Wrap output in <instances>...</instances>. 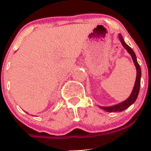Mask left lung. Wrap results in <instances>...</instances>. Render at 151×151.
I'll return each mask as SVG.
<instances>
[{"label":"left lung","mask_w":151,"mask_h":151,"mask_svg":"<svg viewBox=\"0 0 151 151\" xmlns=\"http://www.w3.org/2000/svg\"><path fill=\"white\" fill-rule=\"evenodd\" d=\"M119 39L121 40V43H122L123 46L125 47L126 50L128 51V52L131 55L132 58V60H133L135 66L137 68V78L136 81H135L134 86V89L132 91V94L130 95V96L126 100H125L123 102L120 103V104L114 105L112 106H106V107H103V106H100V108H101L104 110L106 111V112H121L123 111L124 109H126V108L129 107V106H131L135 101H136L137 98L138 96V93H139V88H140V78H141V69L140 66H139V63H138L137 60L136 55H135L134 52L132 50V49L131 48L129 45H126L125 43V42L123 41V39L121 34H119Z\"/></svg>","instance_id":"left-lung-1"}]
</instances>
